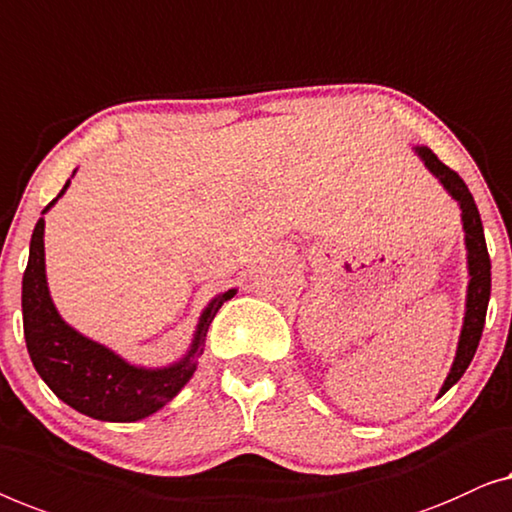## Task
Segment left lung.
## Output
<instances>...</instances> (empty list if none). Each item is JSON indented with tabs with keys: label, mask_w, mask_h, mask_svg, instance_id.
Masks as SVG:
<instances>
[{
	"label": "left lung",
	"mask_w": 512,
	"mask_h": 512,
	"mask_svg": "<svg viewBox=\"0 0 512 512\" xmlns=\"http://www.w3.org/2000/svg\"><path fill=\"white\" fill-rule=\"evenodd\" d=\"M415 153L422 157L424 167H427L431 174H434L438 181L443 183L445 190L450 192V197L457 201L459 208H462V222H464V234H466V253H469V276H471V280H469V292H466L464 327H462V336H459L455 362H452V369L448 373V378H445L441 392H438V397H443V394L448 392L450 387L464 376V371L469 369L475 350H478L482 327H485L489 292H492V262H489L485 232H482V220H480L478 206H475L473 194L469 192V187H466V183L462 181V178H459L457 171L445 167V164L438 160V157L431 153L429 148L417 146Z\"/></svg>",
	"instance_id": "obj_1"
}]
</instances>
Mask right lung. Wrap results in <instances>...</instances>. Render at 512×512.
I'll use <instances>...</instances> for the list:
<instances>
[{
    "instance_id": "add662e5",
    "label": "right lung",
    "mask_w": 512,
    "mask_h": 512,
    "mask_svg": "<svg viewBox=\"0 0 512 512\" xmlns=\"http://www.w3.org/2000/svg\"><path fill=\"white\" fill-rule=\"evenodd\" d=\"M43 208V213L62 197L64 190ZM43 218H39L30 241V259L23 276V327L25 343L34 369L55 397L78 413L104 422H136L153 415L183 390L197 371V357L204 352L208 325L218 308L232 299L236 290L215 297L201 313L194 341L181 362L164 369H143L115 355L102 343L90 341L60 318L46 283L43 255Z\"/></svg>"
}]
</instances>
